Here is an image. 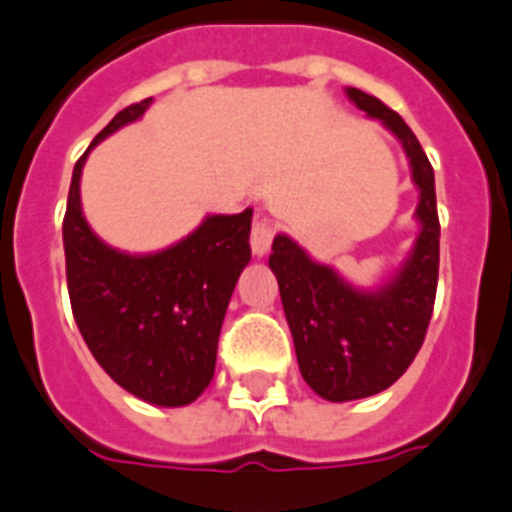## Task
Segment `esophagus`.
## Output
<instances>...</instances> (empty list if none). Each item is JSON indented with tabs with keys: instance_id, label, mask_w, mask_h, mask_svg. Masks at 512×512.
<instances>
[{
	"instance_id": "1",
	"label": "esophagus",
	"mask_w": 512,
	"mask_h": 512,
	"mask_svg": "<svg viewBox=\"0 0 512 512\" xmlns=\"http://www.w3.org/2000/svg\"><path fill=\"white\" fill-rule=\"evenodd\" d=\"M273 237H275V224L270 219H257L255 224H252V231H250V244H252V252H255L257 257H262L265 252L270 250V244H273Z\"/></svg>"
}]
</instances>
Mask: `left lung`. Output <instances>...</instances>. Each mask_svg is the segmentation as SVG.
I'll use <instances>...</instances> for the list:
<instances>
[{
    "mask_svg": "<svg viewBox=\"0 0 512 512\" xmlns=\"http://www.w3.org/2000/svg\"><path fill=\"white\" fill-rule=\"evenodd\" d=\"M348 97L402 141L412 180L420 188L417 219L422 229L404 268L371 293L348 286L335 270L311 260L283 234L273 239L270 270L281 288L301 376L330 402L379 394L410 368L433 317L441 262L435 177L420 141L402 115L386 108L379 97L355 87H348Z\"/></svg>",
    "mask_w": 512,
    "mask_h": 512,
    "instance_id": "left-lung-1",
    "label": "left lung"
}]
</instances>
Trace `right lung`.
I'll list each match as a JSON object with an SVG mask.
<instances>
[{
  "mask_svg": "<svg viewBox=\"0 0 512 512\" xmlns=\"http://www.w3.org/2000/svg\"><path fill=\"white\" fill-rule=\"evenodd\" d=\"M149 102L123 108L92 146L141 118ZM90 149L74 164L64 216L66 286L79 332L95 361L133 397L159 407L195 402L213 379L226 306L250 262L252 208L208 216L157 255H126L100 242L82 216L79 177Z\"/></svg>",
  "mask_w": 512,
  "mask_h": 512,
  "instance_id": "add662e5",
  "label": "right lung"
}]
</instances>
